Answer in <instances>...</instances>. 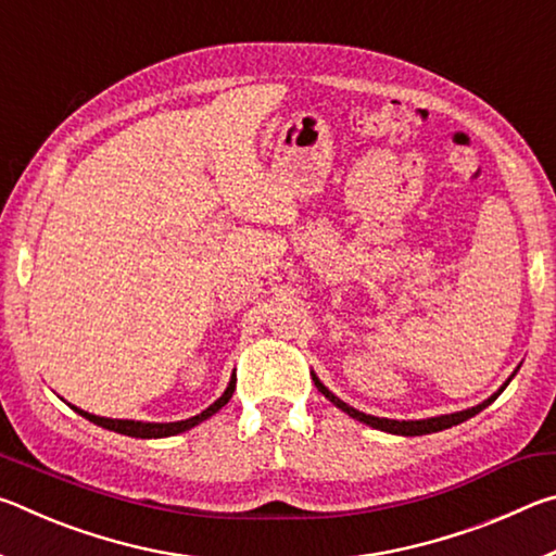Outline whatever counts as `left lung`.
Segmentation results:
<instances>
[{"mask_svg":"<svg viewBox=\"0 0 556 556\" xmlns=\"http://www.w3.org/2000/svg\"><path fill=\"white\" fill-rule=\"evenodd\" d=\"M517 370H520V365H517ZM517 370H515V372H517ZM515 372L503 382L501 390L493 392L491 397L483 400L481 404H476V407L460 409V412H454V414H439V417H427V419H388V417H375V414H365V412H361V409L351 407V404L343 402L341 397H336V394H333L331 390H328L321 380H318L316 372H312V380H314V384L318 388V392H321L328 402H333L338 409L345 412L348 417L363 421V425H368V427H372V429L388 431V434H397V437H421V434H434V431L451 429V427L460 425V421L476 417L478 412H483V409L488 407V404L497 400V394H501V392L507 388V384H510V380L515 378Z\"/></svg>","mask_w":556,"mask_h":556,"instance_id":"obj_1","label":"left lung"}]
</instances>
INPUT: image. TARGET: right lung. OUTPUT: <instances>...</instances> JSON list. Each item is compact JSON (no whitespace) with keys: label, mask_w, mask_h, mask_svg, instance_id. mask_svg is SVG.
Listing matches in <instances>:
<instances>
[{"label":"right lung","mask_w":556,"mask_h":556,"mask_svg":"<svg viewBox=\"0 0 556 556\" xmlns=\"http://www.w3.org/2000/svg\"><path fill=\"white\" fill-rule=\"evenodd\" d=\"M235 392V372L230 375V382L228 388H225V392L220 394L218 400H215L211 407H205L201 414H195V417H188V419H181V421H135V419H108V417H98V414H90L86 409H78L73 407L80 414V417H86L88 421H92V425H98L102 429H110V431H117V434H125V437H135V439H162V437H176L181 434V431H188L193 427H199L201 421L211 419L215 412H220L225 404L230 402Z\"/></svg>","instance_id":"add662e5"}]
</instances>
